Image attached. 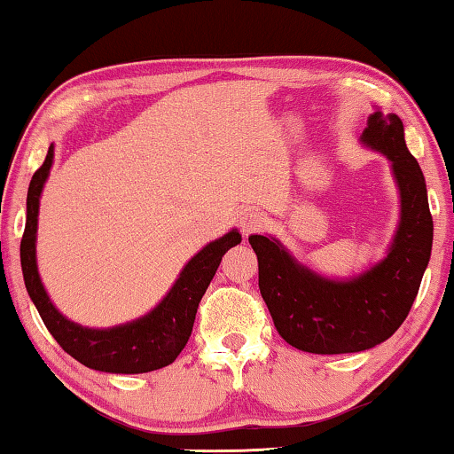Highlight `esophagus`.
<instances>
[{"label": "esophagus", "instance_id": "obj_1", "mask_svg": "<svg viewBox=\"0 0 454 454\" xmlns=\"http://www.w3.org/2000/svg\"><path fill=\"white\" fill-rule=\"evenodd\" d=\"M262 215L261 214H256V212H245L240 215V230H242V234L245 236H248V234H253V232H256V230H259L261 226H262Z\"/></svg>", "mask_w": 454, "mask_h": 454}]
</instances>
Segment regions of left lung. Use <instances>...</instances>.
<instances>
[{"mask_svg": "<svg viewBox=\"0 0 454 454\" xmlns=\"http://www.w3.org/2000/svg\"><path fill=\"white\" fill-rule=\"evenodd\" d=\"M363 142L394 165L402 195V222L387 259L350 281H328L289 256L277 240L253 234L259 289L277 333L292 347L314 355L373 348L408 317L432 250V214L422 168L403 140L395 114H371Z\"/></svg>", "mask_w": 454, "mask_h": 454, "instance_id": "1", "label": "left lung"}]
</instances>
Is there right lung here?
<instances>
[{
    "label": "right lung",
    "mask_w": 454,
    "mask_h": 454,
    "mask_svg": "<svg viewBox=\"0 0 454 454\" xmlns=\"http://www.w3.org/2000/svg\"><path fill=\"white\" fill-rule=\"evenodd\" d=\"M52 165V146L46 153L43 165L32 175L26 200V228L20 242V261H22L24 283L30 300L36 306L44 326L65 353L77 358L85 367L106 371V373H148L171 364L192 336L195 314L204 297L209 281L220 267L222 256L230 248L240 245V234L232 230L220 240L209 242L200 250L185 269L181 270L177 283L151 314L126 326L110 330H90L67 320L52 306L40 283L36 269V222L38 200Z\"/></svg>",
    "instance_id": "1"
}]
</instances>
